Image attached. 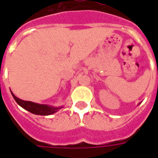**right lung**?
I'll return each instance as SVG.
<instances>
[{"label":"right lung","instance_id":"obj_1","mask_svg":"<svg viewBox=\"0 0 158 158\" xmlns=\"http://www.w3.org/2000/svg\"><path fill=\"white\" fill-rule=\"evenodd\" d=\"M13 98L15 99L17 103L19 106H21L23 108H24L30 113L37 115H42V116H46V115H51L52 113L57 112V109L60 107H52V106H46V105H41V104H37V103L31 102H27V101H23L16 97L12 93Z\"/></svg>","mask_w":158,"mask_h":158}]
</instances>
